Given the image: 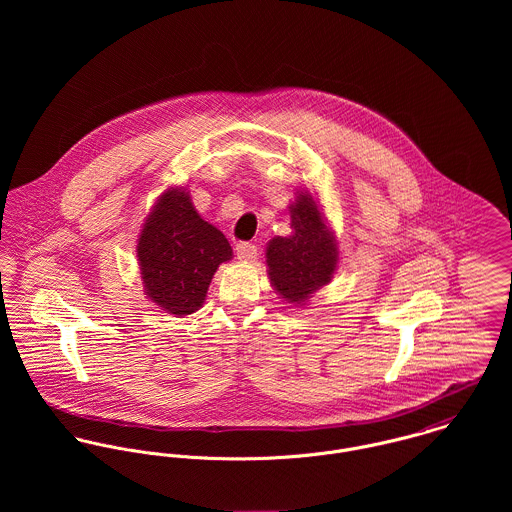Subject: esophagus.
I'll return each instance as SVG.
<instances>
[{
	"mask_svg": "<svg viewBox=\"0 0 512 512\" xmlns=\"http://www.w3.org/2000/svg\"><path fill=\"white\" fill-rule=\"evenodd\" d=\"M256 252H258L256 246L250 244V242H238L236 244V256L242 262H252L256 258Z\"/></svg>",
	"mask_w": 512,
	"mask_h": 512,
	"instance_id": "1",
	"label": "esophagus"
}]
</instances>
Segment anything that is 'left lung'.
<instances>
[{
	"label": "left lung",
	"instance_id": "1",
	"mask_svg": "<svg viewBox=\"0 0 512 512\" xmlns=\"http://www.w3.org/2000/svg\"><path fill=\"white\" fill-rule=\"evenodd\" d=\"M292 234L268 242V276L286 301L301 305L309 295L331 282L339 250L327 220L311 193H297L290 205Z\"/></svg>",
	"mask_w": 512,
	"mask_h": 512
}]
</instances>
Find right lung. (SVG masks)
I'll use <instances>...</instances> for the list:
<instances>
[{
    "label": "right lung",
    "instance_id": "1",
    "mask_svg": "<svg viewBox=\"0 0 512 512\" xmlns=\"http://www.w3.org/2000/svg\"><path fill=\"white\" fill-rule=\"evenodd\" d=\"M138 260L146 295L163 311H197L232 248L217 226L201 219L185 189L171 187L147 215L138 238Z\"/></svg>",
    "mask_w": 512,
    "mask_h": 512
}]
</instances>
